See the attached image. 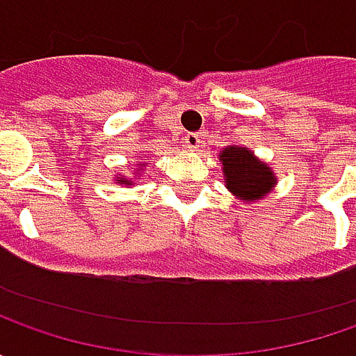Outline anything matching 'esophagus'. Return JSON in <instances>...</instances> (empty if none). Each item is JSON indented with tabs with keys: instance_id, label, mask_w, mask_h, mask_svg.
I'll return each mask as SVG.
<instances>
[{
	"instance_id": "34e87169",
	"label": "esophagus",
	"mask_w": 356,
	"mask_h": 356,
	"mask_svg": "<svg viewBox=\"0 0 356 356\" xmlns=\"http://www.w3.org/2000/svg\"><path fill=\"white\" fill-rule=\"evenodd\" d=\"M186 148H190V150H196L202 143V134L200 132H188L184 138Z\"/></svg>"
}]
</instances>
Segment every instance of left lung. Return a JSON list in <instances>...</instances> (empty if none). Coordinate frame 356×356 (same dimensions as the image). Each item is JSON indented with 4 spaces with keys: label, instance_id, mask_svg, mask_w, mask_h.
<instances>
[{
    "label": "left lung",
    "instance_id": "8db88e82",
    "mask_svg": "<svg viewBox=\"0 0 356 356\" xmlns=\"http://www.w3.org/2000/svg\"><path fill=\"white\" fill-rule=\"evenodd\" d=\"M218 158L222 162L226 188L241 202H257L266 198L277 186V176L273 174L271 166L245 146L229 144L220 150Z\"/></svg>",
    "mask_w": 356,
    "mask_h": 356
}]
</instances>
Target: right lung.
<instances>
[{
  "instance_id": "right-lung-1",
  "label": "right lung",
  "mask_w": 356,
  "mask_h": 356,
  "mask_svg": "<svg viewBox=\"0 0 356 356\" xmlns=\"http://www.w3.org/2000/svg\"><path fill=\"white\" fill-rule=\"evenodd\" d=\"M140 160H143V156H140ZM144 170H146V162H140V166L136 168V176H138V174H140V172H144ZM115 184L132 186V184H134V178H124L122 174H117V176H115Z\"/></svg>"
}]
</instances>
